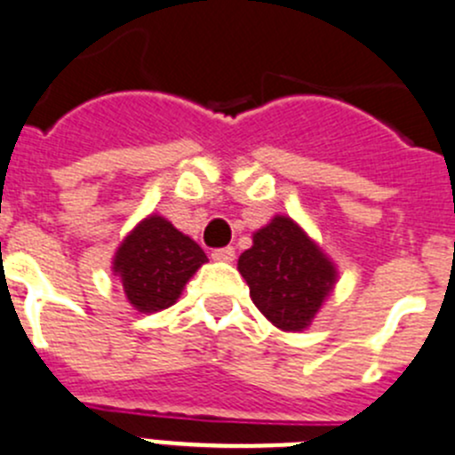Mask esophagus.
Returning <instances> with one entry per match:
<instances>
[{"label": "esophagus", "instance_id": "esophagus-1", "mask_svg": "<svg viewBox=\"0 0 455 455\" xmlns=\"http://www.w3.org/2000/svg\"><path fill=\"white\" fill-rule=\"evenodd\" d=\"M211 258H213V260H220V262H231L233 258H235V249H233V247L213 249V253H211Z\"/></svg>", "mask_w": 455, "mask_h": 455}]
</instances>
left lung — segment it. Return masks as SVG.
Instances as JSON below:
<instances>
[{"label": "left lung", "instance_id": "8db88e82", "mask_svg": "<svg viewBox=\"0 0 455 455\" xmlns=\"http://www.w3.org/2000/svg\"><path fill=\"white\" fill-rule=\"evenodd\" d=\"M256 307L280 330L312 323L314 314L332 290L337 271L323 251L290 218L275 215L253 233V247L237 260Z\"/></svg>", "mask_w": 455, "mask_h": 455}]
</instances>
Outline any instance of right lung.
<instances>
[{
	"mask_svg": "<svg viewBox=\"0 0 455 455\" xmlns=\"http://www.w3.org/2000/svg\"><path fill=\"white\" fill-rule=\"evenodd\" d=\"M206 262L197 242L168 220L150 215L123 240L114 271L139 312H159L180 299L190 275Z\"/></svg>",
	"mask_w": 455,
	"mask_h": 455,
	"instance_id": "obj_1",
	"label": "right lung"
}]
</instances>
